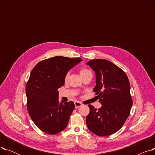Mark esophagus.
Masks as SVG:
<instances>
[{
	"instance_id": "34e87169",
	"label": "esophagus",
	"mask_w": 155,
	"mask_h": 155,
	"mask_svg": "<svg viewBox=\"0 0 155 155\" xmlns=\"http://www.w3.org/2000/svg\"><path fill=\"white\" fill-rule=\"evenodd\" d=\"M75 108L77 109V108H78V107L82 106V104L79 102H75Z\"/></svg>"
}]
</instances>
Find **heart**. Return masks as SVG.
<instances>
[{
  "label": "heart",
  "instance_id": "1",
  "mask_svg": "<svg viewBox=\"0 0 155 155\" xmlns=\"http://www.w3.org/2000/svg\"><path fill=\"white\" fill-rule=\"evenodd\" d=\"M89 72H91V71H89L88 70L85 69V68H83V69H82V70H81L80 71V76H81V75H82L86 74V73H89Z\"/></svg>",
  "mask_w": 155,
  "mask_h": 155
}]
</instances>
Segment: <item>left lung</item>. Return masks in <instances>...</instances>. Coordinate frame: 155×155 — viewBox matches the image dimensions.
<instances>
[{
  "mask_svg": "<svg viewBox=\"0 0 155 155\" xmlns=\"http://www.w3.org/2000/svg\"><path fill=\"white\" fill-rule=\"evenodd\" d=\"M86 64L95 73L93 91L102 104L98 110L88 105L87 127L97 136L111 135L123 126L132 107L128 78L123 70L107 60H92Z\"/></svg>",
  "mask_w": 155,
  "mask_h": 155,
  "instance_id": "left-lung-1",
  "label": "left lung"
}]
</instances>
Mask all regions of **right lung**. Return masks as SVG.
Instances as JSON below:
<instances>
[{"label": "right lung", "mask_w": 155, "mask_h": 155, "mask_svg": "<svg viewBox=\"0 0 155 155\" xmlns=\"http://www.w3.org/2000/svg\"><path fill=\"white\" fill-rule=\"evenodd\" d=\"M82 60L57 56L39 62L32 70L26 86L27 108L36 126L49 134L66 128L75 109L74 102L59 101L58 89L67 73Z\"/></svg>", "instance_id": "right-lung-1"}]
</instances>
